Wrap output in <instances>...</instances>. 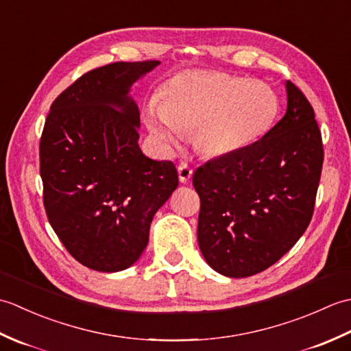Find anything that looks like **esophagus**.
<instances>
[{
    "instance_id": "obj_1",
    "label": "esophagus",
    "mask_w": 351,
    "mask_h": 351,
    "mask_svg": "<svg viewBox=\"0 0 351 351\" xmlns=\"http://www.w3.org/2000/svg\"><path fill=\"white\" fill-rule=\"evenodd\" d=\"M178 176H180V181L182 184L189 182L193 176V169L189 166L187 162H181L180 166H178Z\"/></svg>"
}]
</instances>
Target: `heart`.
<instances>
[{
	"instance_id": "heart-1",
	"label": "heart",
	"mask_w": 351,
	"mask_h": 351,
	"mask_svg": "<svg viewBox=\"0 0 351 351\" xmlns=\"http://www.w3.org/2000/svg\"><path fill=\"white\" fill-rule=\"evenodd\" d=\"M279 108L278 93L263 81L195 71L170 81L164 106H149L146 125L169 151L195 131L197 151L208 158H221L263 138L273 128Z\"/></svg>"
}]
</instances>
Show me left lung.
<instances>
[{
  "mask_svg": "<svg viewBox=\"0 0 351 351\" xmlns=\"http://www.w3.org/2000/svg\"><path fill=\"white\" fill-rule=\"evenodd\" d=\"M287 113L243 151L199 167L197 241L213 270L247 278L285 255L314 213L323 167L314 108L291 81Z\"/></svg>",
  "mask_w": 351,
  "mask_h": 351,
  "instance_id": "1",
  "label": "left lung"
}]
</instances>
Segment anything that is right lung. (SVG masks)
<instances>
[{
  "mask_svg": "<svg viewBox=\"0 0 351 351\" xmlns=\"http://www.w3.org/2000/svg\"><path fill=\"white\" fill-rule=\"evenodd\" d=\"M158 60L117 62L84 73L52 102L40 138L43 205L71 255L92 270L131 267L155 213L178 187L171 161L138 146L132 84Z\"/></svg>",
  "mask_w": 351,
  "mask_h": 351,
  "instance_id": "1",
  "label": "right lung"
}]
</instances>
